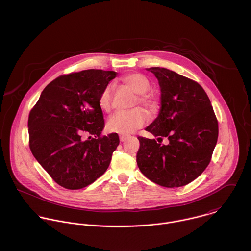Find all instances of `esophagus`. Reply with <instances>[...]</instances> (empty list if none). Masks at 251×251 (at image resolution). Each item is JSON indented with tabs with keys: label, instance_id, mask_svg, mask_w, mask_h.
Returning a JSON list of instances; mask_svg holds the SVG:
<instances>
[{
	"label": "esophagus",
	"instance_id": "esophagus-1",
	"mask_svg": "<svg viewBox=\"0 0 251 251\" xmlns=\"http://www.w3.org/2000/svg\"><path fill=\"white\" fill-rule=\"evenodd\" d=\"M126 136H125V135L120 136V141H121V142H124V141H126Z\"/></svg>",
	"mask_w": 251,
	"mask_h": 251
}]
</instances>
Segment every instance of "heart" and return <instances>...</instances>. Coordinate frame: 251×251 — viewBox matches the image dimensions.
Instances as JSON below:
<instances>
[{"instance_id": "1", "label": "heart", "mask_w": 251, "mask_h": 251, "mask_svg": "<svg viewBox=\"0 0 251 251\" xmlns=\"http://www.w3.org/2000/svg\"><path fill=\"white\" fill-rule=\"evenodd\" d=\"M121 81L138 94L137 103L139 102L145 107L150 109L153 108V100L146 94V92L150 89L151 84L145 75L137 72L128 73L122 77ZM112 97L113 87L108 85L102 90L99 98V105L102 111L109 112L111 110ZM147 121L148 115L141 108H135L129 111H119L109 119L107 128L111 132L127 135L141 128Z\"/></svg>"}]
</instances>
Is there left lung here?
Returning a JSON list of instances; mask_svg holds the SVG:
<instances>
[{
  "mask_svg": "<svg viewBox=\"0 0 251 251\" xmlns=\"http://www.w3.org/2000/svg\"><path fill=\"white\" fill-rule=\"evenodd\" d=\"M161 91L158 117L146 130L158 137H138L137 165L145 177L164 187L183 186L209 165L218 123L209 97L194 80L164 68H150ZM166 145L161 144L163 138Z\"/></svg>",
  "mask_w": 251,
  "mask_h": 251,
  "instance_id": "1",
  "label": "left lung"
}]
</instances>
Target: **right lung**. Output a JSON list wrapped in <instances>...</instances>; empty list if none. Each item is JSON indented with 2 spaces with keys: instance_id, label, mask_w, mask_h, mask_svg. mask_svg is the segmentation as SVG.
<instances>
[{
  "instance_id": "right-lung-1",
  "label": "right lung",
  "mask_w": 251,
  "mask_h": 251,
  "mask_svg": "<svg viewBox=\"0 0 251 251\" xmlns=\"http://www.w3.org/2000/svg\"><path fill=\"white\" fill-rule=\"evenodd\" d=\"M116 75L102 70L61 75L44 88L29 114L32 153L67 189H81L103 175L120 143L117 133L101 135L105 124L99 105L100 93ZM84 133L94 137L84 142Z\"/></svg>"
}]
</instances>
